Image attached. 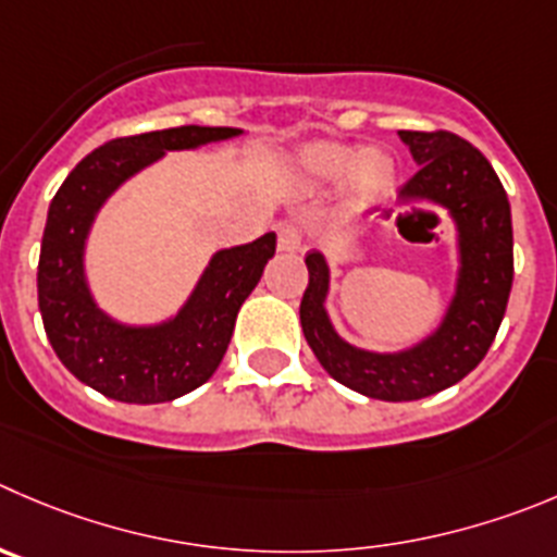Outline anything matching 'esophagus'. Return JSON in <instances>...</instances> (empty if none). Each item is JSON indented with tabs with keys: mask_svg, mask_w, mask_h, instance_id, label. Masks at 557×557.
Segmentation results:
<instances>
[{
	"mask_svg": "<svg viewBox=\"0 0 557 557\" xmlns=\"http://www.w3.org/2000/svg\"><path fill=\"white\" fill-rule=\"evenodd\" d=\"M304 248V232L295 224H278V251L295 253Z\"/></svg>",
	"mask_w": 557,
	"mask_h": 557,
	"instance_id": "esophagus-1",
	"label": "esophagus"
}]
</instances>
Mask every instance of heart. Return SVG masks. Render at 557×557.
Segmentation results:
<instances>
[{
	"instance_id": "1",
	"label": "heart",
	"mask_w": 557,
	"mask_h": 557,
	"mask_svg": "<svg viewBox=\"0 0 557 557\" xmlns=\"http://www.w3.org/2000/svg\"><path fill=\"white\" fill-rule=\"evenodd\" d=\"M295 169L309 185H331L338 180L344 213L363 215L383 205L396 188V161L385 150H361L314 141L300 147Z\"/></svg>"
}]
</instances>
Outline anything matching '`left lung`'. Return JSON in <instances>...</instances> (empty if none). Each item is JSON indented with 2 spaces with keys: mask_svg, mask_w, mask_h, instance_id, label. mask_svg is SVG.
Here are the masks:
<instances>
[{
  "mask_svg": "<svg viewBox=\"0 0 557 557\" xmlns=\"http://www.w3.org/2000/svg\"><path fill=\"white\" fill-rule=\"evenodd\" d=\"M418 172L399 190L401 205L446 210L454 226V293L441 322L401 349H367L347 342L327 311L331 264L306 253L309 287L300 325L317 361L336 383L383 401H412L457 385L486 355L506 314L513 278L508 196L484 156L448 131H399Z\"/></svg>",
  "mask_w": 557,
  "mask_h": 557,
  "instance_id": "obj_1",
  "label": "left lung"
}]
</instances>
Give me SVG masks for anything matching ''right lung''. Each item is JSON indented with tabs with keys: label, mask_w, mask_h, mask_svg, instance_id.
Listing matches in <instances>:
<instances>
[{
	"label": "right lung",
	"mask_w": 557,
	"mask_h": 557,
	"mask_svg": "<svg viewBox=\"0 0 557 557\" xmlns=\"http://www.w3.org/2000/svg\"><path fill=\"white\" fill-rule=\"evenodd\" d=\"M243 128H183L114 139L89 152L51 199L37 304L46 336L67 372L98 394L128 405L172 401L213 377L230 347L240 306L275 253V232L219 248L177 311L158 322H125L100 309L87 275V246L100 210L128 180L166 152L199 150L243 136Z\"/></svg>",
	"instance_id": "obj_1"
}]
</instances>
